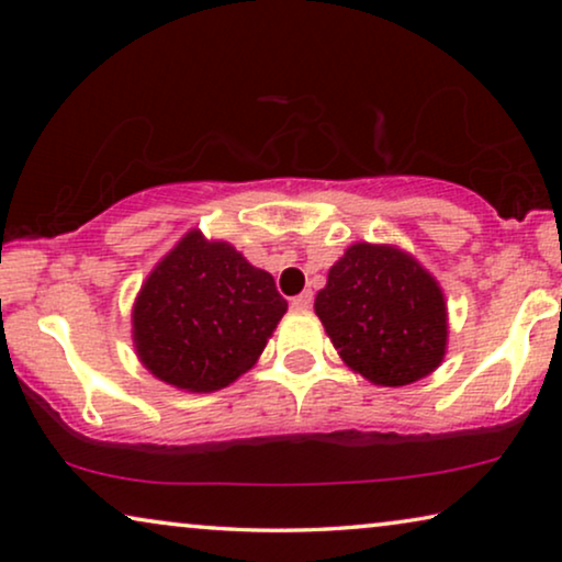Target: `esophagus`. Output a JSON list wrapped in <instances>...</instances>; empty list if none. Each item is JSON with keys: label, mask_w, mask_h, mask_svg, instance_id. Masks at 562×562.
<instances>
[{"label": "esophagus", "mask_w": 562, "mask_h": 562, "mask_svg": "<svg viewBox=\"0 0 562 562\" xmlns=\"http://www.w3.org/2000/svg\"><path fill=\"white\" fill-rule=\"evenodd\" d=\"M312 302H314V294L312 291H302V294L291 299V310H312Z\"/></svg>", "instance_id": "esophagus-1"}]
</instances>
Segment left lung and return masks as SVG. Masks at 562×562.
<instances>
[{
	"label": "left lung",
	"mask_w": 562,
	"mask_h": 562,
	"mask_svg": "<svg viewBox=\"0 0 562 562\" xmlns=\"http://www.w3.org/2000/svg\"><path fill=\"white\" fill-rule=\"evenodd\" d=\"M314 312L352 371L381 386L432 373L448 342V312L437 281L389 245L358 243L329 268Z\"/></svg>",
	"instance_id": "1"
}]
</instances>
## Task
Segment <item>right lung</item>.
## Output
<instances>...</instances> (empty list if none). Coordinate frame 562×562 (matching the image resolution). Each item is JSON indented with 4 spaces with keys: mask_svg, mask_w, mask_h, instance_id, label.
Returning <instances> with one entry per match:
<instances>
[{
    "mask_svg": "<svg viewBox=\"0 0 562 562\" xmlns=\"http://www.w3.org/2000/svg\"><path fill=\"white\" fill-rule=\"evenodd\" d=\"M286 314L273 276L233 245L189 233L160 260L133 312L137 356L160 381L217 391L248 371Z\"/></svg>",
    "mask_w": 562,
    "mask_h": 562,
    "instance_id": "right-lung-1",
    "label": "right lung"
}]
</instances>
